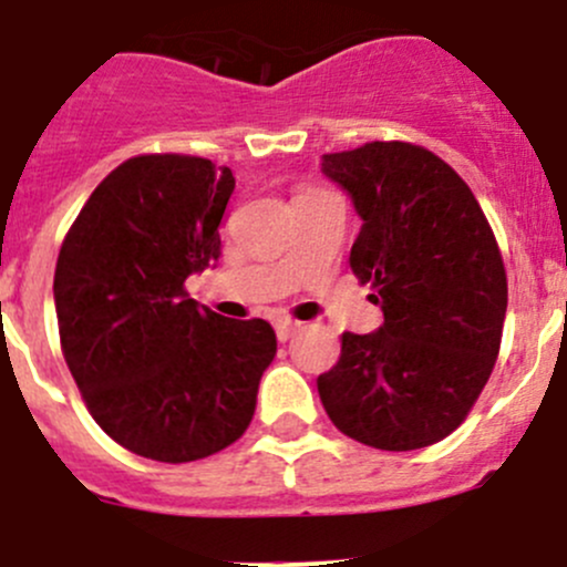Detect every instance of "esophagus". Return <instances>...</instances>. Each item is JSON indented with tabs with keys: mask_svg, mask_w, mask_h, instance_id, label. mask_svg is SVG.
I'll return each instance as SVG.
<instances>
[{
	"mask_svg": "<svg viewBox=\"0 0 567 567\" xmlns=\"http://www.w3.org/2000/svg\"><path fill=\"white\" fill-rule=\"evenodd\" d=\"M298 331H300L298 320L284 318V320H278V323H275V334H278L280 342H287L289 337H295V334H298Z\"/></svg>",
	"mask_w": 567,
	"mask_h": 567,
	"instance_id": "obj_1",
	"label": "esophagus"
}]
</instances>
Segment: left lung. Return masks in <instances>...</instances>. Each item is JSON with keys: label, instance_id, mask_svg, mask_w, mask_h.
<instances>
[{"label": "left lung", "instance_id": "8db88e82", "mask_svg": "<svg viewBox=\"0 0 567 567\" xmlns=\"http://www.w3.org/2000/svg\"><path fill=\"white\" fill-rule=\"evenodd\" d=\"M320 171L360 213L351 269L385 323L342 334L318 377L337 430L408 453L446 439L484 391L501 351L506 269L470 185L422 145L365 143Z\"/></svg>", "mask_w": 567, "mask_h": 567}]
</instances>
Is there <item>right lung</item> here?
I'll list each match as a JSON object with an SVG mask.
<instances>
[{
  "label": "right lung",
  "instance_id": "add662e5",
  "mask_svg": "<svg viewBox=\"0 0 567 567\" xmlns=\"http://www.w3.org/2000/svg\"><path fill=\"white\" fill-rule=\"evenodd\" d=\"M230 168L145 154L92 190L61 244L55 315L92 419L143 458L185 464L241 439L278 342L267 320H227L185 278L221 256Z\"/></svg>",
  "mask_w": 567,
  "mask_h": 567
}]
</instances>
